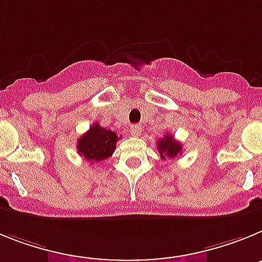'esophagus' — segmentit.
<instances>
[{"instance_id":"esophagus-1","label":"esophagus","mask_w":262,"mask_h":262,"mask_svg":"<svg viewBox=\"0 0 262 262\" xmlns=\"http://www.w3.org/2000/svg\"><path fill=\"white\" fill-rule=\"evenodd\" d=\"M130 133H132V136H134V137L140 136V134H141V126H140V125H132Z\"/></svg>"}]
</instances>
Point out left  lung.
Listing matches in <instances>:
<instances>
[{
	"label": "left lung",
	"instance_id": "1",
	"mask_svg": "<svg viewBox=\"0 0 262 262\" xmlns=\"http://www.w3.org/2000/svg\"><path fill=\"white\" fill-rule=\"evenodd\" d=\"M157 147L161 158H175L182 153V144L174 138L171 134H165V137L157 141Z\"/></svg>",
	"mask_w": 262,
	"mask_h": 262
}]
</instances>
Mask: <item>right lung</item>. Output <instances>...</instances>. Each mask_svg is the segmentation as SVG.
Returning a JSON list of instances; mask_svg holds the SVG:
<instances>
[{
	"label": "right lung",
	"mask_w": 262,
	"mask_h": 262,
	"mask_svg": "<svg viewBox=\"0 0 262 262\" xmlns=\"http://www.w3.org/2000/svg\"><path fill=\"white\" fill-rule=\"evenodd\" d=\"M118 140L120 137L115 132L100 126L99 122H95L87 133L77 140V153L90 162V165L100 162L112 157Z\"/></svg>",
	"instance_id": "1"
}]
</instances>
